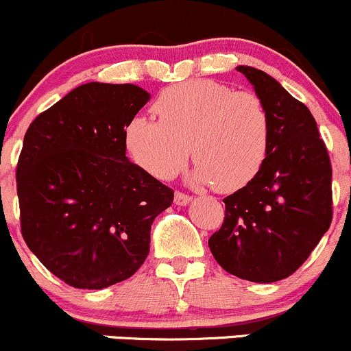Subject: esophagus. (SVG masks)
I'll list each match as a JSON object with an SVG mask.
<instances>
[{"label": "esophagus", "mask_w": 351, "mask_h": 351, "mask_svg": "<svg viewBox=\"0 0 351 351\" xmlns=\"http://www.w3.org/2000/svg\"><path fill=\"white\" fill-rule=\"evenodd\" d=\"M189 201H191V196L189 195H184V193L181 191L175 193V203L178 204V206H186V204H189Z\"/></svg>", "instance_id": "obj_1"}]
</instances>
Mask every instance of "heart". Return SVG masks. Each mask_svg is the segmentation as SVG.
Returning a JSON list of instances; mask_svg holds the SVG:
<instances>
[{
	"mask_svg": "<svg viewBox=\"0 0 351 351\" xmlns=\"http://www.w3.org/2000/svg\"><path fill=\"white\" fill-rule=\"evenodd\" d=\"M158 120L135 117L125 147L142 170L170 180L193 147L198 160L191 180L221 191L245 186L263 168L269 147V115L252 92H234L215 80H188L165 88L153 104Z\"/></svg>",
	"mask_w": 351,
	"mask_h": 351,
	"instance_id": "1",
	"label": "heart"
}]
</instances>
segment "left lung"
I'll use <instances>...</instances> for the list:
<instances>
[{
  "label": "left lung",
  "mask_w": 351,
  "mask_h": 351,
  "mask_svg": "<svg viewBox=\"0 0 351 351\" xmlns=\"http://www.w3.org/2000/svg\"><path fill=\"white\" fill-rule=\"evenodd\" d=\"M236 69L267 110L269 147L259 173L223 199L224 223L208 244L226 272L269 284L295 272L328 231L332 165L304 104L264 71Z\"/></svg>",
  "instance_id": "obj_1"
}]
</instances>
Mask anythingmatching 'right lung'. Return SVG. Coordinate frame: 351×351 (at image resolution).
I'll use <instances>...</instances> for the list:
<instances>
[{
    "label": "right lung",
    "instance_id": "1",
    "mask_svg": "<svg viewBox=\"0 0 351 351\" xmlns=\"http://www.w3.org/2000/svg\"><path fill=\"white\" fill-rule=\"evenodd\" d=\"M150 100L134 84L75 87L29 125L18 183L31 252L75 289L132 277L150 252L155 217L173 191L125 155V128Z\"/></svg>",
    "mask_w": 351,
    "mask_h": 351
}]
</instances>
